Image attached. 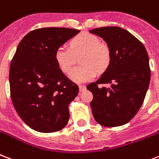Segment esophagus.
<instances>
[{"label":"esophagus","mask_w":159,"mask_h":159,"mask_svg":"<svg viewBox=\"0 0 159 159\" xmlns=\"http://www.w3.org/2000/svg\"><path fill=\"white\" fill-rule=\"evenodd\" d=\"M86 90V86L85 85H79V91L80 92H83Z\"/></svg>","instance_id":"obj_1"}]
</instances>
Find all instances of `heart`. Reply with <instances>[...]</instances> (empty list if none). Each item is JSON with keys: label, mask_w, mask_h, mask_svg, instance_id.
Instances as JSON below:
<instances>
[{"label": "heart", "mask_w": 159, "mask_h": 159, "mask_svg": "<svg viewBox=\"0 0 159 159\" xmlns=\"http://www.w3.org/2000/svg\"><path fill=\"white\" fill-rule=\"evenodd\" d=\"M80 61L83 64L72 69L69 77L78 83L93 79L97 75V69L103 71L110 62V50L100 39L93 34L83 32L73 37L70 42V48L61 46L55 52V60L59 68L63 72H69L80 54Z\"/></svg>", "instance_id": "1"}]
</instances>
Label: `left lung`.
Returning a JSON list of instances; mask_svg holds the SVG:
<instances>
[{"instance_id": "8db88e82", "label": "left lung", "mask_w": 159, "mask_h": 159, "mask_svg": "<svg viewBox=\"0 0 159 159\" xmlns=\"http://www.w3.org/2000/svg\"><path fill=\"white\" fill-rule=\"evenodd\" d=\"M110 50V62L101 77L87 86L93 95L91 102L95 120L105 127L128 123L141 107L149 86L151 71L146 48L127 30L106 26L91 30ZM111 84L99 88V84Z\"/></svg>"}]
</instances>
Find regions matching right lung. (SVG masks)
I'll list each match as a JSON object with an SVG mask.
<instances>
[{
  "label": "right lung",
  "mask_w": 159,
  "mask_h": 159,
  "mask_svg": "<svg viewBox=\"0 0 159 159\" xmlns=\"http://www.w3.org/2000/svg\"><path fill=\"white\" fill-rule=\"evenodd\" d=\"M79 32L65 27L33 30L23 37L12 58V103L23 122L37 132H57L68 123V105L79 89L59 68L55 52Z\"/></svg>",
  "instance_id": "right-lung-1"
}]
</instances>
